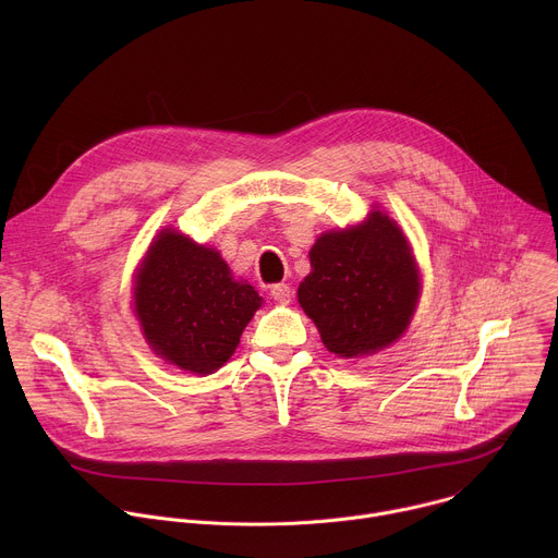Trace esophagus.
I'll return each mask as SVG.
<instances>
[{
	"mask_svg": "<svg viewBox=\"0 0 558 558\" xmlns=\"http://www.w3.org/2000/svg\"><path fill=\"white\" fill-rule=\"evenodd\" d=\"M271 298L276 300V302H280V304H289L291 302V287L289 284H284V282H278V284H274L271 287Z\"/></svg>",
	"mask_w": 558,
	"mask_h": 558,
	"instance_id": "1",
	"label": "esophagus"
}]
</instances>
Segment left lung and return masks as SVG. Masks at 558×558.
Masks as SVG:
<instances>
[{"label":"left lung","mask_w":558,"mask_h":558,"mask_svg":"<svg viewBox=\"0 0 558 558\" xmlns=\"http://www.w3.org/2000/svg\"><path fill=\"white\" fill-rule=\"evenodd\" d=\"M298 302L338 357L373 355L409 329L420 300V269L404 231L373 209L355 227L317 238Z\"/></svg>","instance_id":"8db88e82"}]
</instances>
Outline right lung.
<instances>
[{"instance_id":"add662e5","label":"right lung","mask_w":558,"mask_h":558,"mask_svg":"<svg viewBox=\"0 0 558 558\" xmlns=\"http://www.w3.org/2000/svg\"><path fill=\"white\" fill-rule=\"evenodd\" d=\"M260 304L258 291L235 280L216 250L174 229L154 238L134 278V313L149 349L196 375L233 355Z\"/></svg>"}]
</instances>
